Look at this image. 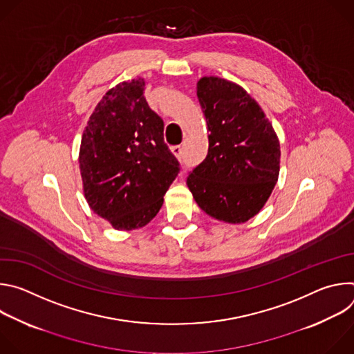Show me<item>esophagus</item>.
<instances>
[{
	"mask_svg": "<svg viewBox=\"0 0 354 354\" xmlns=\"http://www.w3.org/2000/svg\"><path fill=\"white\" fill-rule=\"evenodd\" d=\"M171 149H172V153L175 154V157H176L178 160L182 158V147H180V145H174Z\"/></svg>",
	"mask_w": 354,
	"mask_h": 354,
	"instance_id": "obj_1",
	"label": "esophagus"
}]
</instances>
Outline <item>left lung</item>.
<instances>
[{
  "mask_svg": "<svg viewBox=\"0 0 354 354\" xmlns=\"http://www.w3.org/2000/svg\"><path fill=\"white\" fill-rule=\"evenodd\" d=\"M197 97L206 116L209 153L187 176L198 207L209 216L241 224L268 201L280 171V144L255 99L239 85L203 77Z\"/></svg>",
  "mask_w": 354,
  "mask_h": 354,
  "instance_id": "1",
  "label": "left lung"
}]
</instances>
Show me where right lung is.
I'll return each mask as SVG.
<instances>
[{"instance_id":"right-lung-1","label":"right lung","mask_w":354,"mask_h":354,"mask_svg":"<svg viewBox=\"0 0 354 354\" xmlns=\"http://www.w3.org/2000/svg\"><path fill=\"white\" fill-rule=\"evenodd\" d=\"M80 169L89 207L113 228H140L157 216L180 164L141 78L116 85L97 104L82 134Z\"/></svg>"}]
</instances>
